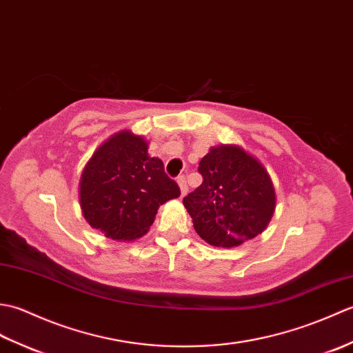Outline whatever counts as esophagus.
I'll return each instance as SVG.
<instances>
[{
  "instance_id": "1",
  "label": "esophagus",
  "mask_w": 353,
  "mask_h": 353,
  "mask_svg": "<svg viewBox=\"0 0 353 353\" xmlns=\"http://www.w3.org/2000/svg\"><path fill=\"white\" fill-rule=\"evenodd\" d=\"M177 183H179V188H181V194H182V196H185L186 191H188V186H186L185 176H179L177 177Z\"/></svg>"
}]
</instances>
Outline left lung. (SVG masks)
<instances>
[{
    "instance_id": "8db88e82",
    "label": "left lung",
    "mask_w": 353,
    "mask_h": 353,
    "mask_svg": "<svg viewBox=\"0 0 353 353\" xmlns=\"http://www.w3.org/2000/svg\"><path fill=\"white\" fill-rule=\"evenodd\" d=\"M203 182L183 199L194 229L215 247H236L264 232L276 208L272 179L238 145L212 147L200 161Z\"/></svg>"
}]
</instances>
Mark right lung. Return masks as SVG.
<instances>
[{"label": "right lung", "instance_id": "obj_1", "mask_svg": "<svg viewBox=\"0 0 353 353\" xmlns=\"http://www.w3.org/2000/svg\"><path fill=\"white\" fill-rule=\"evenodd\" d=\"M179 196L163 162L150 157L148 142L130 130L112 134L95 150L79 185L85 220L117 241L147 234L159 206Z\"/></svg>", "mask_w": 353, "mask_h": 353}]
</instances>
